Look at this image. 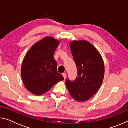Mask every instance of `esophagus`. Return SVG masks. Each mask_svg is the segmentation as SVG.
<instances>
[{
    "label": "esophagus",
    "instance_id": "esophagus-1",
    "mask_svg": "<svg viewBox=\"0 0 128 128\" xmlns=\"http://www.w3.org/2000/svg\"><path fill=\"white\" fill-rule=\"evenodd\" d=\"M62 76L64 77V78H66V73H62Z\"/></svg>",
    "mask_w": 128,
    "mask_h": 128
}]
</instances>
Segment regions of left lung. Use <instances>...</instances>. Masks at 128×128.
<instances>
[{"mask_svg": "<svg viewBox=\"0 0 128 128\" xmlns=\"http://www.w3.org/2000/svg\"><path fill=\"white\" fill-rule=\"evenodd\" d=\"M76 65L78 76L74 81L66 79L69 94L78 102L88 100L100 88L104 76L103 59L98 50L86 40H74L69 43Z\"/></svg>", "mask_w": 128, "mask_h": 128, "instance_id": "8db88e82", "label": "left lung"}]
</instances>
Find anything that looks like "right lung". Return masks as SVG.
<instances>
[{
  "label": "right lung",
  "mask_w": 128,
  "mask_h": 128,
  "mask_svg": "<svg viewBox=\"0 0 128 128\" xmlns=\"http://www.w3.org/2000/svg\"><path fill=\"white\" fill-rule=\"evenodd\" d=\"M60 40L47 36L34 44L26 54L21 75L25 88L34 95L46 92L64 77L57 72L54 54Z\"/></svg>",
  "instance_id": "obj_1"
}]
</instances>
